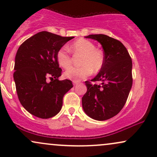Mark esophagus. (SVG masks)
<instances>
[{
    "mask_svg": "<svg viewBox=\"0 0 157 157\" xmlns=\"http://www.w3.org/2000/svg\"><path fill=\"white\" fill-rule=\"evenodd\" d=\"M79 82H77V81H73V85L74 86H77V84H78Z\"/></svg>",
    "mask_w": 157,
    "mask_h": 157,
    "instance_id": "esophagus-1",
    "label": "esophagus"
}]
</instances>
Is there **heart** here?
Here are the masks:
<instances>
[{
    "mask_svg": "<svg viewBox=\"0 0 157 157\" xmlns=\"http://www.w3.org/2000/svg\"><path fill=\"white\" fill-rule=\"evenodd\" d=\"M74 55H82L80 67H71L64 72V77L73 81H79L89 76L92 71L97 72L102 68L105 56L102 50L86 39H79L68 47ZM57 63L63 68H67L72 63V59L66 46L60 48L56 55Z\"/></svg>",
    "mask_w": 157,
    "mask_h": 157,
    "instance_id": "1",
    "label": "heart"
}]
</instances>
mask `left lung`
I'll use <instances>...</instances> for the list:
<instances>
[{"instance_id": "left-lung-1", "label": "left lung", "mask_w": 157, "mask_h": 157, "mask_svg": "<svg viewBox=\"0 0 157 157\" xmlns=\"http://www.w3.org/2000/svg\"><path fill=\"white\" fill-rule=\"evenodd\" d=\"M86 38L98 41L102 46L105 61L100 72L86 81L87 91L82 98L84 112L94 120L103 121L113 117L125 105L132 86V60L120 41L105 35H89Z\"/></svg>"}]
</instances>
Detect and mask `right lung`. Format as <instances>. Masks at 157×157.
<instances>
[{
    "label": "right lung",
    "mask_w": 157,
    "mask_h": 157,
    "mask_svg": "<svg viewBox=\"0 0 157 157\" xmlns=\"http://www.w3.org/2000/svg\"><path fill=\"white\" fill-rule=\"evenodd\" d=\"M73 38L44 31L27 39L17 49L13 75L17 97L23 107L37 117L57 114L63 96L73 87L71 80H59L62 70L56 59L58 50Z\"/></svg>",
    "instance_id": "1"
}]
</instances>
